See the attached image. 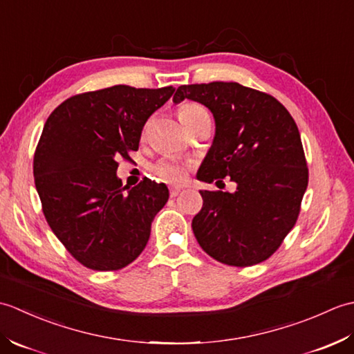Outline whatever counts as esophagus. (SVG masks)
Masks as SVG:
<instances>
[{"mask_svg": "<svg viewBox=\"0 0 354 354\" xmlns=\"http://www.w3.org/2000/svg\"><path fill=\"white\" fill-rule=\"evenodd\" d=\"M181 190H183V187H170V196L176 198L178 194L181 193Z\"/></svg>", "mask_w": 354, "mask_h": 354, "instance_id": "obj_1", "label": "esophagus"}]
</instances>
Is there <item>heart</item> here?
<instances>
[{
	"mask_svg": "<svg viewBox=\"0 0 354 354\" xmlns=\"http://www.w3.org/2000/svg\"><path fill=\"white\" fill-rule=\"evenodd\" d=\"M202 112H205V109L199 106V104L185 103L178 109L179 122L185 126L187 123L192 122L194 117L202 114ZM152 170L158 178L162 179V181L170 183V184H179L185 179L189 165L183 161L175 160V158H164V160H160L153 165Z\"/></svg>",
	"mask_w": 354,
	"mask_h": 354,
	"instance_id": "b5f03b06",
	"label": "heart"
}]
</instances>
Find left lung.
I'll use <instances>...</instances> for the list:
<instances>
[{
    "label": "left lung",
    "instance_id": "1",
    "mask_svg": "<svg viewBox=\"0 0 354 354\" xmlns=\"http://www.w3.org/2000/svg\"><path fill=\"white\" fill-rule=\"evenodd\" d=\"M199 102L214 117L213 145L198 179L231 178L234 193L201 190L192 228L209 257L245 268L269 259L295 225L309 183L301 137L272 95L237 82L183 85L173 102Z\"/></svg>",
    "mask_w": 354,
    "mask_h": 354
}]
</instances>
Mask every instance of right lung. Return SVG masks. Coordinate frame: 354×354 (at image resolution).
<instances>
[{"instance_id": "1", "label": "right lung", "mask_w": 354, "mask_h": 354, "mask_svg": "<svg viewBox=\"0 0 354 354\" xmlns=\"http://www.w3.org/2000/svg\"><path fill=\"white\" fill-rule=\"evenodd\" d=\"M175 93L115 85L73 95L51 112L37 142L33 175L51 231L74 259L117 270L145 250L165 184L145 178L123 187L118 160L138 150L142 126Z\"/></svg>"}]
</instances>
